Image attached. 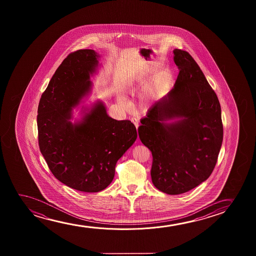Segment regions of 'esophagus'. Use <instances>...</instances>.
Masks as SVG:
<instances>
[{"instance_id":"obj_1","label":"esophagus","mask_w":256,"mask_h":256,"mask_svg":"<svg viewBox=\"0 0 256 256\" xmlns=\"http://www.w3.org/2000/svg\"><path fill=\"white\" fill-rule=\"evenodd\" d=\"M131 122H132L134 123V126H136V128H138V126H139V124H138V120H137L136 119V118H132V119H131Z\"/></svg>"}]
</instances>
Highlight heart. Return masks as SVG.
Returning <instances> with one entry per match:
<instances>
[{
  "label": "heart",
  "mask_w": 256,
  "mask_h": 256,
  "mask_svg": "<svg viewBox=\"0 0 256 256\" xmlns=\"http://www.w3.org/2000/svg\"><path fill=\"white\" fill-rule=\"evenodd\" d=\"M118 102H119L120 105L122 106H126V105H128L126 98H123V97H120L118 98ZM142 106V109H144V110L148 109V108L150 106V100H145V102H144Z\"/></svg>",
  "instance_id": "obj_1"
}]
</instances>
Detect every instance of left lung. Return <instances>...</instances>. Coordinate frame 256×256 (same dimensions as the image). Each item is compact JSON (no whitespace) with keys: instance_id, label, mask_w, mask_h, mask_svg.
Wrapping results in <instances>:
<instances>
[{"instance_id":"1","label":"left lung","mask_w":256,"mask_h":256,"mask_svg":"<svg viewBox=\"0 0 256 256\" xmlns=\"http://www.w3.org/2000/svg\"><path fill=\"white\" fill-rule=\"evenodd\" d=\"M174 88L140 120V142L151 151V179L170 195L187 192L210 176L223 140L221 108L196 61L175 49Z\"/></svg>"}]
</instances>
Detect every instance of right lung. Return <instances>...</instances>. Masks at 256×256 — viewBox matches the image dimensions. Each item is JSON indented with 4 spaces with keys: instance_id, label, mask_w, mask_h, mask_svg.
I'll list each match as a JSON object with an SVG mask.
<instances>
[{
    "instance_id": "right-lung-1",
    "label": "right lung",
    "mask_w": 256,
    "mask_h": 256,
    "mask_svg": "<svg viewBox=\"0 0 256 256\" xmlns=\"http://www.w3.org/2000/svg\"><path fill=\"white\" fill-rule=\"evenodd\" d=\"M100 55L94 50L69 54L56 69L39 102L40 151L60 182L84 192L106 189L114 176L117 161L137 138L133 123L112 119L97 100L83 106L74 123L72 110L92 88Z\"/></svg>"
}]
</instances>
